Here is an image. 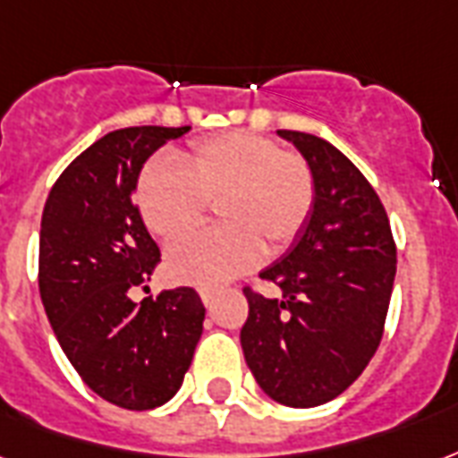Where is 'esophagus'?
Listing matches in <instances>:
<instances>
[{
	"label": "esophagus",
	"instance_id": "34e87169",
	"mask_svg": "<svg viewBox=\"0 0 458 458\" xmlns=\"http://www.w3.org/2000/svg\"><path fill=\"white\" fill-rule=\"evenodd\" d=\"M199 295H201V302H204L206 307L214 305V300H216V293L214 291H208V288H201V291H199Z\"/></svg>",
	"mask_w": 458,
	"mask_h": 458
}]
</instances>
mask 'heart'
Listing matches in <instances>:
<instances>
[{"label":"heart","mask_w":458,"mask_h":458,"mask_svg":"<svg viewBox=\"0 0 458 458\" xmlns=\"http://www.w3.org/2000/svg\"><path fill=\"white\" fill-rule=\"evenodd\" d=\"M206 204L218 206L223 228L201 230L167 250L173 281L216 288L250 271L268 254L284 252L314 208V174L298 153L247 131L191 144L180 170L151 160L136 180V206L146 228L163 240L204 221Z\"/></svg>","instance_id":"obj_1"}]
</instances>
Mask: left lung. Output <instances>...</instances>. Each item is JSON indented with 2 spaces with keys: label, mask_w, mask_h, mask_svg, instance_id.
<instances>
[{
  "label": "left lung",
  "mask_w": 458,
  "mask_h": 458,
  "mask_svg": "<svg viewBox=\"0 0 458 458\" xmlns=\"http://www.w3.org/2000/svg\"><path fill=\"white\" fill-rule=\"evenodd\" d=\"M276 134L314 174V208L291 250L261 271L281 295L244 291L240 331L261 392L291 408L336 399L362 375L382 341L396 276V247L384 206L336 146L305 131Z\"/></svg>",
  "instance_id": "1"
}]
</instances>
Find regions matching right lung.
<instances>
[{
	"label": "right lung",
	"instance_id": "add662e5",
	"mask_svg": "<svg viewBox=\"0 0 458 458\" xmlns=\"http://www.w3.org/2000/svg\"><path fill=\"white\" fill-rule=\"evenodd\" d=\"M190 127L114 129L59 174L40 223V298L62 351L100 399L151 411L173 399L204 331L194 288L136 305L160 250L134 206L139 173Z\"/></svg>",
	"mask_w": 458,
	"mask_h": 458
}]
</instances>
